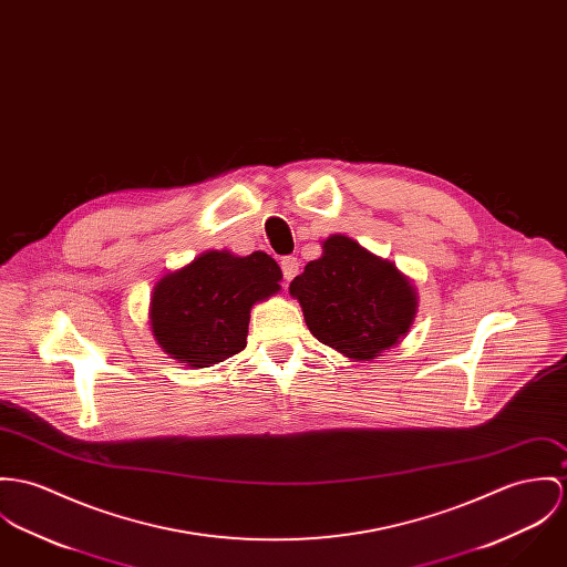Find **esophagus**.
<instances>
[{"label":"esophagus","mask_w":567,"mask_h":567,"mask_svg":"<svg viewBox=\"0 0 567 567\" xmlns=\"http://www.w3.org/2000/svg\"><path fill=\"white\" fill-rule=\"evenodd\" d=\"M281 272H284L286 281L295 279L297 272H299V259L295 258V256H286V258L281 259Z\"/></svg>","instance_id":"esophagus-1"}]
</instances>
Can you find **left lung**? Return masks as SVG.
<instances>
[{
	"label": "left lung",
	"mask_w": 567,
	"mask_h": 567,
	"mask_svg": "<svg viewBox=\"0 0 567 567\" xmlns=\"http://www.w3.org/2000/svg\"><path fill=\"white\" fill-rule=\"evenodd\" d=\"M309 331L322 344L353 358L374 360L412 327L415 292L388 259L374 258L347 236H331L322 258L292 279Z\"/></svg>",
	"instance_id": "8db88e82"
}]
</instances>
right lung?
I'll return each instance as SVG.
<instances>
[{
    "instance_id": "add662e5",
    "label": "right lung",
    "mask_w": 567,
    "mask_h": 567,
    "mask_svg": "<svg viewBox=\"0 0 567 567\" xmlns=\"http://www.w3.org/2000/svg\"><path fill=\"white\" fill-rule=\"evenodd\" d=\"M279 279L281 268L261 251L199 256L154 288L150 318L157 344L193 368L238 355L247 347L254 303L279 292Z\"/></svg>"
}]
</instances>
